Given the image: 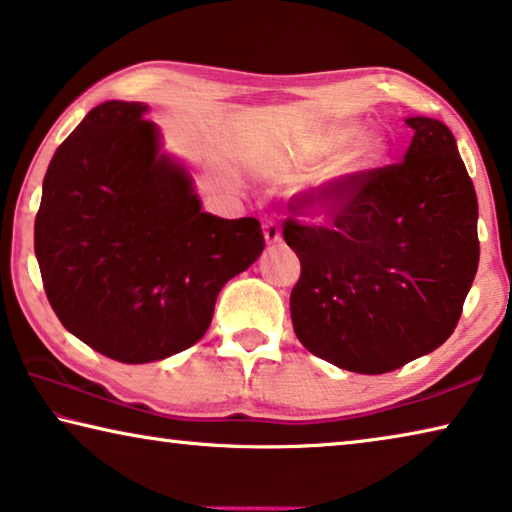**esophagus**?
<instances>
[{"label":"esophagus","instance_id":"34e87169","mask_svg":"<svg viewBox=\"0 0 512 512\" xmlns=\"http://www.w3.org/2000/svg\"><path fill=\"white\" fill-rule=\"evenodd\" d=\"M264 241L273 246V243H280L282 241V232H280V225L275 221H264Z\"/></svg>","mask_w":512,"mask_h":512}]
</instances>
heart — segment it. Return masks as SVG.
I'll use <instances>...</instances> for the list:
<instances>
[{
    "label": "heart",
    "mask_w": 512,
    "mask_h": 512,
    "mask_svg": "<svg viewBox=\"0 0 512 512\" xmlns=\"http://www.w3.org/2000/svg\"><path fill=\"white\" fill-rule=\"evenodd\" d=\"M389 143L380 132H362L358 123L330 125L316 132L294 159L289 173L296 180L314 173V202L326 212L346 207L387 161Z\"/></svg>",
    "instance_id": "b5f03b06"
}]
</instances>
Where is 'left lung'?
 Instances as JSON below:
<instances>
[{"mask_svg":"<svg viewBox=\"0 0 512 512\" xmlns=\"http://www.w3.org/2000/svg\"><path fill=\"white\" fill-rule=\"evenodd\" d=\"M401 164L380 168L328 227L285 221L300 259L289 307L316 358L387 373L440 348L478 269V202L451 129L410 116Z\"/></svg>","mask_w":512,"mask_h":512,"instance_id":"1","label":"left lung"}]
</instances>
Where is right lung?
Returning <instances> with one entry per match:
<instances>
[{
    "label": "right lung",
    "mask_w": 512,
    "mask_h": 512,
    "mask_svg": "<svg viewBox=\"0 0 512 512\" xmlns=\"http://www.w3.org/2000/svg\"><path fill=\"white\" fill-rule=\"evenodd\" d=\"M145 113L123 100L86 113L54 152L34 225L63 328L125 364L200 342L218 291L264 250L257 218L202 212L189 168Z\"/></svg>",
    "instance_id": "obj_1"
}]
</instances>
